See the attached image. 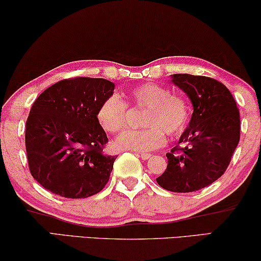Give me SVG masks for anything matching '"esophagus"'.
<instances>
[{
  "instance_id": "esophagus-1",
  "label": "esophagus",
  "mask_w": 261,
  "mask_h": 261,
  "mask_svg": "<svg viewBox=\"0 0 261 261\" xmlns=\"http://www.w3.org/2000/svg\"><path fill=\"white\" fill-rule=\"evenodd\" d=\"M139 154V157H141L143 161H146V159H149V158H151V153H138Z\"/></svg>"
}]
</instances>
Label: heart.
Returning <instances> with one entry per match:
<instances>
[{"label": "heart", "instance_id": "obj_1", "mask_svg": "<svg viewBox=\"0 0 261 261\" xmlns=\"http://www.w3.org/2000/svg\"><path fill=\"white\" fill-rule=\"evenodd\" d=\"M132 107H145L144 130H126L116 141L118 147L147 152L159 149L166 142L165 132L179 136L188 126L189 104L181 97L173 96L169 88L155 83H145L132 89L127 95ZM129 109L118 95L109 96L97 111V120L107 132L117 134L127 124Z\"/></svg>", "mask_w": 261, "mask_h": 261}]
</instances>
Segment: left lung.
<instances>
[{
  "instance_id": "8db88e82",
  "label": "left lung",
  "mask_w": 261,
  "mask_h": 261,
  "mask_svg": "<svg viewBox=\"0 0 261 261\" xmlns=\"http://www.w3.org/2000/svg\"><path fill=\"white\" fill-rule=\"evenodd\" d=\"M171 81L188 95L193 114L155 180L171 192H193L226 171L240 139L239 110L230 90L211 77L174 73Z\"/></svg>"
}]
</instances>
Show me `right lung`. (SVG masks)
<instances>
[{"label": "right lung", "mask_w": 261, "mask_h": 261, "mask_svg": "<svg viewBox=\"0 0 261 261\" xmlns=\"http://www.w3.org/2000/svg\"><path fill=\"white\" fill-rule=\"evenodd\" d=\"M115 84L104 79L76 77L41 93L25 124L31 176L48 191L65 198H88L109 181L116 155L104 153L109 142L97 120L100 104Z\"/></svg>", "instance_id": "1"}]
</instances>
